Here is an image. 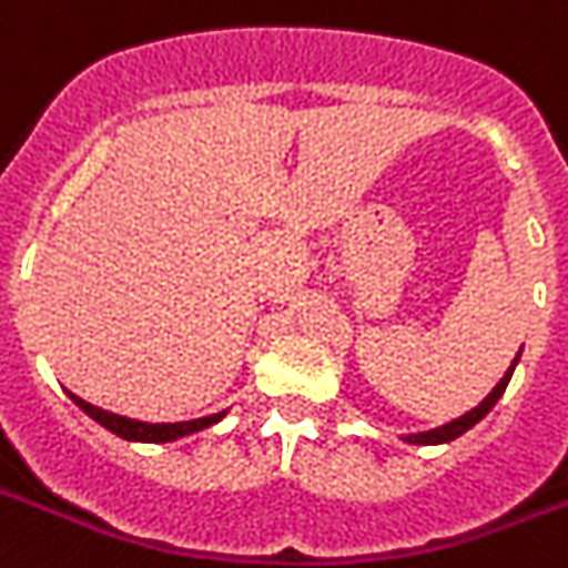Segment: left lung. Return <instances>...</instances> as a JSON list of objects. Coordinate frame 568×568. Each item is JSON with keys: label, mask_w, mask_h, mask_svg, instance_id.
Here are the masks:
<instances>
[{"label": "left lung", "mask_w": 568, "mask_h": 568, "mask_svg": "<svg viewBox=\"0 0 568 568\" xmlns=\"http://www.w3.org/2000/svg\"><path fill=\"white\" fill-rule=\"evenodd\" d=\"M517 363H519V354H517V357H514V363H510V368H508V372H505V377L499 379V383H496V386H494V392H490V395H487L485 400H481L479 406H476V409L464 412L462 418L449 420V424H444V426H435V429H426V433H412V435H403V442H406V444H424V447H433V444H447V442H456L458 435H464V433H467V429H470V426H476V424H479V420L485 418L487 412L494 409V406H496V400H499V397L505 395V388H508V383H510V374H514V368H517Z\"/></svg>", "instance_id": "left-lung-1"}]
</instances>
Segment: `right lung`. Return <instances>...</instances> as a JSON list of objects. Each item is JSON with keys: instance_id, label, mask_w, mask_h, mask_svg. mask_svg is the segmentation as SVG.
Listing matches in <instances>:
<instances>
[{"instance_id": "1", "label": "right lung", "mask_w": 568, "mask_h": 568, "mask_svg": "<svg viewBox=\"0 0 568 568\" xmlns=\"http://www.w3.org/2000/svg\"><path fill=\"white\" fill-rule=\"evenodd\" d=\"M65 395L72 397L74 406H81L87 412L89 418L98 420V424L110 429L112 435H119L124 442H142V444H168V442H176V438H185L191 433H200V429H209L214 426L217 420L226 418V412H217V415H209V418H194V420H180V424H144V420H133V418H124V415H115V412H106V409H98L92 403L81 400L78 395L72 392H65Z\"/></svg>"}]
</instances>
